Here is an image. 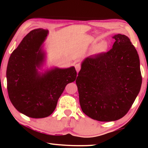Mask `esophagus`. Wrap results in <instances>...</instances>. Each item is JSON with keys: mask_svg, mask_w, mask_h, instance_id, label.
I'll use <instances>...</instances> for the list:
<instances>
[{"mask_svg": "<svg viewBox=\"0 0 148 148\" xmlns=\"http://www.w3.org/2000/svg\"><path fill=\"white\" fill-rule=\"evenodd\" d=\"M75 68H76V71L78 72L80 71V69H81V64H80L79 63L76 64V65H75Z\"/></svg>", "mask_w": 148, "mask_h": 148, "instance_id": "esophagus-1", "label": "esophagus"}]
</instances>
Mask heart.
Returning a JSON list of instances; mask_svg holds the SVG:
<instances>
[{
	"label": "heart",
	"mask_w": 148,
	"mask_h": 148,
	"mask_svg": "<svg viewBox=\"0 0 148 148\" xmlns=\"http://www.w3.org/2000/svg\"><path fill=\"white\" fill-rule=\"evenodd\" d=\"M107 48H108V43L105 41L101 42V43L97 46V50L100 52L106 51Z\"/></svg>",
	"instance_id": "heart-1"
}]
</instances>
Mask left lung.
Here are the masks:
<instances>
[{
	"label": "left lung",
	"instance_id": "1",
	"mask_svg": "<svg viewBox=\"0 0 148 148\" xmlns=\"http://www.w3.org/2000/svg\"><path fill=\"white\" fill-rule=\"evenodd\" d=\"M112 48L87 57L76 83L84 113L99 121L122 118L131 108L142 85L136 49L124 34L114 35Z\"/></svg>",
	"mask_w": 148,
	"mask_h": 148
}]
</instances>
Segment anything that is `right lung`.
<instances>
[{"label":"right lung","mask_w":148,"mask_h":148,"mask_svg":"<svg viewBox=\"0 0 148 148\" xmlns=\"http://www.w3.org/2000/svg\"><path fill=\"white\" fill-rule=\"evenodd\" d=\"M47 34L42 29L27 34L12 53L7 66L10 100L17 110L32 118L50 116L66 85L76 79L74 66L38 72L44 61L42 44Z\"/></svg>","instance_id":"1"}]
</instances>
